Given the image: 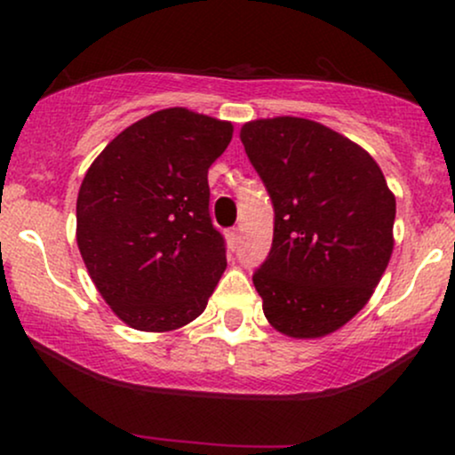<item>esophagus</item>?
Returning a JSON list of instances; mask_svg holds the SVG:
<instances>
[{"instance_id":"1","label":"esophagus","mask_w":455,"mask_h":455,"mask_svg":"<svg viewBox=\"0 0 455 455\" xmlns=\"http://www.w3.org/2000/svg\"><path fill=\"white\" fill-rule=\"evenodd\" d=\"M227 242H228V248L235 250L239 243V228H231V231L227 233Z\"/></svg>"}]
</instances>
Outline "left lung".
Returning <instances> with one entry per match:
<instances>
[{
    "instance_id": "obj_1",
    "label": "left lung",
    "mask_w": 455,
    "mask_h": 455,
    "mask_svg": "<svg viewBox=\"0 0 455 455\" xmlns=\"http://www.w3.org/2000/svg\"><path fill=\"white\" fill-rule=\"evenodd\" d=\"M239 139L275 213L269 257L252 275L265 316L284 336H327L387 269L394 192L368 151L312 119H257Z\"/></svg>"
}]
</instances>
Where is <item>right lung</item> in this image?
Listing matches in <instances>:
<instances>
[{
  "label": "right lung",
  "instance_id": "1",
  "mask_svg": "<svg viewBox=\"0 0 455 455\" xmlns=\"http://www.w3.org/2000/svg\"><path fill=\"white\" fill-rule=\"evenodd\" d=\"M233 124L175 107L119 132L76 198V243L111 310L139 331H173L205 310L227 269L207 171Z\"/></svg>",
  "mask_w": 455,
  "mask_h": 455
}]
</instances>
